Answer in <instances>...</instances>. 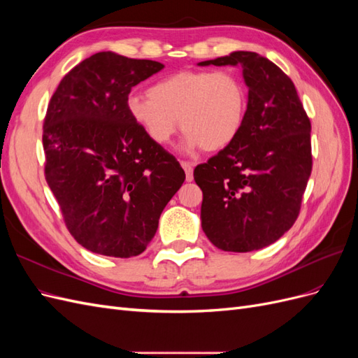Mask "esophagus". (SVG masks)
<instances>
[{
  "label": "esophagus",
  "mask_w": 358,
  "mask_h": 358,
  "mask_svg": "<svg viewBox=\"0 0 358 358\" xmlns=\"http://www.w3.org/2000/svg\"><path fill=\"white\" fill-rule=\"evenodd\" d=\"M180 166H182V169H183V170H185L187 180H188V182H191V180L194 179V176H192V171H194L192 162H188V161H180Z\"/></svg>",
  "instance_id": "obj_1"
}]
</instances>
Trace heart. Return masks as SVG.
Here are the masks:
<instances>
[{"instance_id":"1","label":"heart","mask_w":358,"mask_h":358,"mask_svg":"<svg viewBox=\"0 0 358 358\" xmlns=\"http://www.w3.org/2000/svg\"><path fill=\"white\" fill-rule=\"evenodd\" d=\"M245 85L231 71L183 70L158 80L148 95H129L127 112L150 142L164 146L180 128L183 149L221 150L242 131Z\"/></svg>"}]
</instances>
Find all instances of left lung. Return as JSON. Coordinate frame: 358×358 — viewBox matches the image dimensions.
I'll return each instance as SVG.
<instances>
[{"label":"left lung","instance_id":"1","mask_svg":"<svg viewBox=\"0 0 358 358\" xmlns=\"http://www.w3.org/2000/svg\"><path fill=\"white\" fill-rule=\"evenodd\" d=\"M241 67L248 109L234 142L194 169L203 191L201 229L222 251L249 252L296 222L312 171L310 121L294 83L255 52L199 62Z\"/></svg>","mask_w":358,"mask_h":358}]
</instances>
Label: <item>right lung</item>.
<instances>
[{"label":"right lung","instance_id":"1","mask_svg":"<svg viewBox=\"0 0 358 358\" xmlns=\"http://www.w3.org/2000/svg\"><path fill=\"white\" fill-rule=\"evenodd\" d=\"M161 62L99 52L69 71L43 127L45 175L78 243L116 258L142 254L185 180L176 158L127 112L131 88Z\"/></svg>","mask_w":358,"mask_h":358}]
</instances>
